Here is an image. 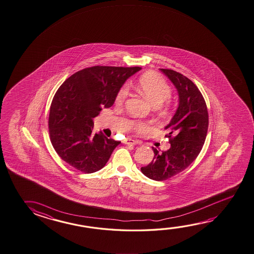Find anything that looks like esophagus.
I'll return each instance as SVG.
<instances>
[{
  "label": "esophagus",
  "mask_w": 254,
  "mask_h": 254,
  "mask_svg": "<svg viewBox=\"0 0 254 254\" xmlns=\"http://www.w3.org/2000/svg\"><path fill=\"white\" fill-rule=\"evenodd\" d=\"M123 142L125 144H127V145H135V144H137L136 141H134L132 138H126Z\"/></svg>",
  "instance_id": "34e87169"
}]
</instances>
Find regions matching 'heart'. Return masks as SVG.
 I'll list each match as a JSON object with an SVG mask.
<instances>
[{
	"label": "heart",
	"mask_w": 254,
	"mask_h": 254,
	"mask_svg": "<svg viewBox=\"0 0 254 254\" xmlns=\"http://www.w3.org/2000/svg\"><path fill=\"white\" fill-rule=\"evenodd\" d=\"M138 87L141 94L150 101L154 107L160 106L170 97V87L160 76L157 74H146L142 76L139 80ZM128 87L127 85L121 87L117 94V102H124L128 96ZM136 127L138 129L144 128L145 125L143 123H137Z\"/></svg>",
	"instance_id": "b5f03b06"
}]
</instances>
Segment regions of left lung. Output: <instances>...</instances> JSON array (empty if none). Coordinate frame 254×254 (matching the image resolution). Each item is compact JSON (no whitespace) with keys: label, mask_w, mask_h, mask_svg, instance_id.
Masks as SVG:
<instances>
[{"label":"left lung","mask_w":254,"mask_h":254,"mask_svg":"<svg viewBox=\"0 0 254 254\" xmlns=\"http://www.w3.org/2000/svg\"><path fill=\"white\" fill-rule=\"evenodd\" d=\"M174 84L179 104L165 129L170 138L169 150L158 152L152 147L153 160L141 173L154 181H164L186 169L203 148L208 129V112L201 92L184 75L169 69H159Z\"/></svg>","instance_id":"left-lung-1"}]
</instances>
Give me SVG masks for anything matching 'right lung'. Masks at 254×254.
I'll list each match as a JSON object with an SVG mask.
<instances>
[{
    "instance_id": "add662e5",
    "label": "right lung",
    "mask_w": 254,
    "mask_h": 254,
    "mask_svg": "<svg viewBox=\"0 0 254 254\" xmlns=\"http://www.w3.org/2000/svg\"><path fill=\"white\" fill-rule=\"evenodd\" d=\"M141 67L93 66L75 72L60 86L50 106L49 129L55 150L75 169L99 171L121 141L93 133V119L110 108L126 80Z\"/></svg>"
}]
</instances>
